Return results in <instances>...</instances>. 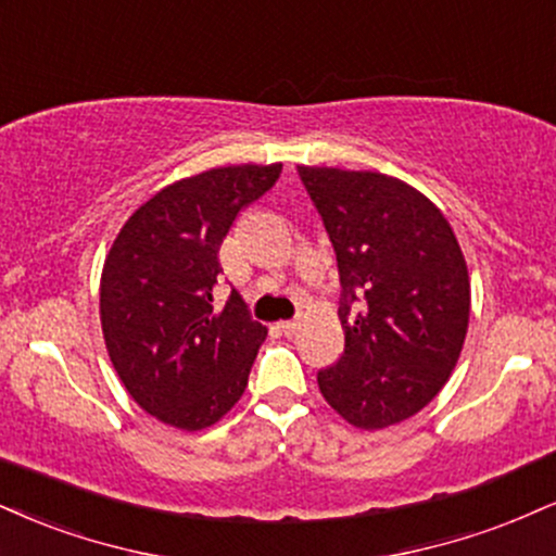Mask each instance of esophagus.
Segmentation results:
<instances>
[{"mask_svg":"<svg viewBox=\"0 0 556 556\" xmlns=\"http://www.w3.org/2000/svg\"><path fill=\"white\" fill-rule=\"evenodd\" d=\"M298 320H279V324H277V329L279 331H282L285 333V337H292V333H295L298 331Z\"/></svg>","mask_w":556,"mask_h":556,"instance_id":"obj_1","label":"esophagus"}]
</instances>
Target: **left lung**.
Segmentation results:
<instances>
[{"label": "left lung", "mask_w": 556, "mask_h": 556, "mask_svg": "<svg viewBox=\"0 0 556 556\" xmlns=\"http://www.w3.org/2000/svg\"><path fill=\"white\" fill-rule=\"evenodd\" d=\"M298 176L337 253L344 354L318 372L346 422L380 430L438 396L469 329L471 287L443 212L399 178L305 168Z\"/></svg>", "instance_id": "left-lung-1"}]
</instances>
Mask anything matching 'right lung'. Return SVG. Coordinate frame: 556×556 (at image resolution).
I'll use <instances>...</instances> for the list:
<instances>
[{"instance_id": "obj_1", "label": "right lung", "mask_w": 556, "mask_h": 556, "mask_svg": "<svg viewBox=\"0 0 556 556\" xmlns=\"http://www.w3.org/2000/svg\"><path fill=\"white\" fill-rule=\"evenodd\" d=\"M282 165H230L168 186L113 240L100 324L118 378L160 422L204 430L243 396L264 324L238 290L217 303L219 245Z\"/></svg>"}]
</instances>
